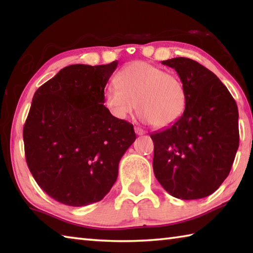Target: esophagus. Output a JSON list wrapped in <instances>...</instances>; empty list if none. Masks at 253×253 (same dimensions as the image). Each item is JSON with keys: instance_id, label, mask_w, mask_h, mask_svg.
Masks as SVG:
<instances>
[{"instance_id": "34e87169", "label": "esophagus", "mask_w": 253, "mask_h": 253, "mask_svg": "<svg viewBox=\"0 0 253 253\" xmlns=\"http://www.w3.org/2000/svg\"><path fill=\"white\" fill-rule=\"evenodd\" d=\"M135 132H136L137 135H139V136L145 134V131H144L140 127H135Z\"/></svg>"}]
</instances>
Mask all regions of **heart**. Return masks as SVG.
<instances>
[{"mask_svg":"<svg viewBox=\"0 0 253 253\" xmlns=\"http://www.w3.org/2000/svg\"><path fill=\"white\" fill-rule=\"evenodd\" d=\"M186 91L176 75L151 63L136 61L116 76V84L105 90L104 101L110 114L126 119L138 105L145 122L157 128L176 123L186 107Z\"/></svg>","mask_w":253,"mask_h":253,"instance_id":"heart-1","label":"heart"}]
</instances>
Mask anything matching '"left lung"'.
<instances>
[{"mask_svg":"<svg viewBox=\"0 0 253 253\" xmlns=\"http://www.w3.org/2000/svg\"><path fill=\"white\" fill-rule=\"evenodd\" d=\"M177 72L186 91L181 118L153 132L154 174L174 198L196 200L215 192L232 168L239 147V113L221 80L199 62H162Z\"/></svg>","mask_w":253,"mask_h":253,"instance_id":"left-lung-1","label":"left lung"}]
</instances>
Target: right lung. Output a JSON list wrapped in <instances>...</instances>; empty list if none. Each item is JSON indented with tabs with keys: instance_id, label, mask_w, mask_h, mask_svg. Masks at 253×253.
I'll return each instance as SVG.
<instances>
[{
	"instance_id": "right-lung-1",
	"label": "right lung",
	"mask_w": 253,
	"mask_h": 253,
	"mask_svg": "<svg viewBox=\"0 0 253 253\" xmlns=\"http://www.w3.org/2000/svg\"><path fill=\"white\" fill-rule=\"evenodd\" d=\"M117 65L68 66L34 93L23 127L25 160L38 185L60 203L84 207L104 199L135 142L131 124L104 106Z\"/></svg>"
}]
</instances>
